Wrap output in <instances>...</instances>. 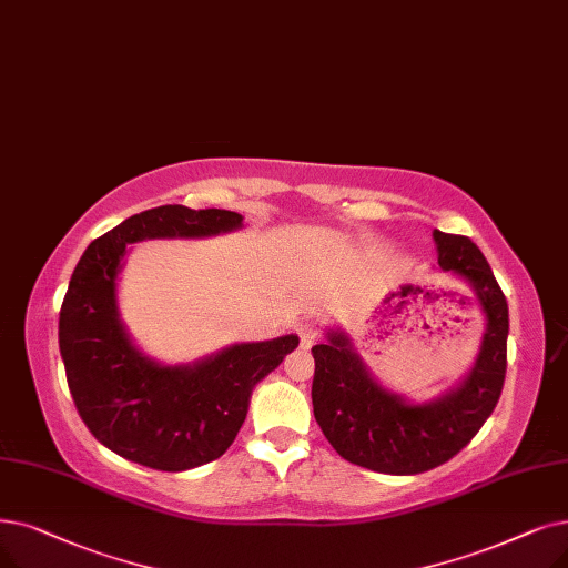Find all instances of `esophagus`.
<instances>
[{
  "instance_id": "34e87169",
  "label": "esophagus",
  "mask_w": 568,
  "mask_h": 568,
  "mask_svg": "<svg viewBox=\"0 0 568 568\" xmlns=\"http://www.w3.org/2000/svg\"><path fill=\"white\" fill-rule=\"evenodd\" d=\"M297 334H300V343H302L304 351L313 348V343L320 338V329H317L313 323L300 325V327H297Z\"/></svg>"
}]
</instances>
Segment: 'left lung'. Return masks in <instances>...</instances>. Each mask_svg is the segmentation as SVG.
<instances>
[{"instance_id": "8db88e82", "label": "left lung", "mask_w": 568, "mask_h": 568, "mask_svg": "<svg viewBox=\"0 0 568 568\" xmlns=\"http://www.w3.org/2000/svg\"><path fill=\"white\" fill-rule=\"evenodd\" d=\"M438 264L474 287L487 315L480 355L466 381L432 404H406L366 374L338 332L313 345V415L332 448L368 471L413 476L455 457L495 410L506 378L508 304L478 245L434 232Z\"/></svg>"}]
</instances>
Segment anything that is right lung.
Wrapping results in <instances>:
<instances>
[{
    "mask_svg": "<svg viewBox=\"0 0 568 568\" xmlns=\"http://www.w3.org/2000/svg\"><path fill=\"white\" fill-rule=\"evenodd\" d=\"M241 220L223 209L158 206L94 239L73 268L60 308L67 383L90 434L115 455L158 471L217 459L245 420L253 387L300 345L290 334L171 368L143 357L120 325L115 276L128 243L211 236L241 227Z\"/></svg>",
    "mask_w": 568,
    "mask_h": 568,
    "instance_id": "right-lung-1",
    "label": "right lung"
}]
</instances>
